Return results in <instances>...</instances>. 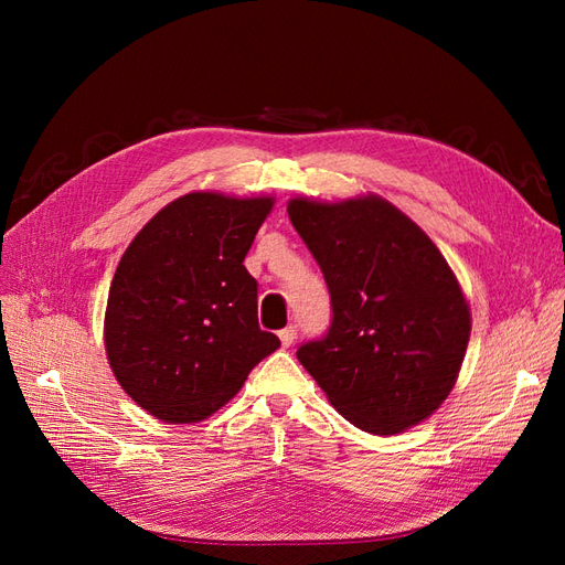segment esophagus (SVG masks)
Returning <instances> with one entry per match:
<instances>
[{
	"label": "esophagus",
	"mask_w": 565,
	"mask_h": 565,
	"mask_svg": "<svg viewBox=\"0 0 565 565\" xmlns=\"http://www.w3.org/2000/svg\"><path fill=\"white\" fill-rule=\"evenodd\" d=\"M278 337H280V341H282V347L287 349V347H292L295 344V339H297V328L295 324H289V328H285V330H280L278 332Z\"/></svg>",
	"instance_id": "esophagus-1"
}]
</instances>
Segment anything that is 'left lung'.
Returning <instances> with one entry per match:
<instances>
[{
	"label": "left lung",
	"instance_id": "left-lung-1",
	"mask_svg": "<svg viewBox=\"0 0 565 565\" xmlns=\"http://www.w3.org/2000/svg\"><path fill=\"white\" fill-rule=\"evenodd\" d=\"M287 214L330 289L332 322L299 363L358 429L391 436L448 398L471 316L446 256L377 195L289 200Z\"/></svg>",
	"mask_w": 565,
	"mask_h": 565
}]
</instances>
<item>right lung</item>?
Returning <instances> with one entry per match:
<instances>
[{
  "label": "right lung",
  "instance_id": "right-lung-1",
  "mask_svg": "<svg viewBox=\"0 0 565 565\" xmlns=\"http://www.w3.org/2000/svg\"><path fill=\"white\" fill-rule=\"evenodd\" d=\"M273 198L191 193L152 216L119 259L106 351L129 398L169 424L207 419L280 347L245 268Z\"/></svg>",
  "mask_w": 565,
  "mask_h": 565
}]
</instances>
